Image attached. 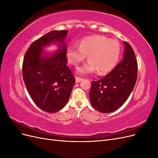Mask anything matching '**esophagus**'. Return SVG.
Listing matches in <instances>:
<instances>
[{
  "label": "esophagus",
  "instance_id": "34e87169",
  "mask_svg": "<svg viewBox=\"0 0 158 158\" xmlns=\"http://www.w3.org/2000/svg\"><path fill=\"white\" fill-rule=\"evenodd\" d=\"M75 80H76V82L78 83V82H81V81H82L83 79L81 78H79V77H77V76H76V77L75 78Z\"/></svg>",
  "mask_w": 158,
  "mask_h": 158
}]
</instances>
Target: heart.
Masks as SVG:
<instances>
[{
  "label": "heart",
  "mask_w": 158,
  "mask_h": 158,
  "mask_svg": "<svg viewBox=\"0 0 158 158\" xmlns=\"http://www.w3.org/2000/svg\"><path fill=\"white\" fill-rule=\"evenodd\" d=\"M121 54V46L115 40L103 35H93L84 38L79 46L70 45L66 49V58L69 63L77 65L88 55V61L77 68L79 74L94 73L103 74L111 71L117 64Z\"/></svg>",
  "instance_id": "1"
}]
</instances>
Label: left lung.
<instances>
[{
  "label": "left lung",
  "instance_id": "1",
  "mask_svg": "<svg viewBox=\"0 0 158 158\" xmlns=\"http://www.w3.org/2000/svg\"><path fill=\"white\" fill-rule=\"evenodd\" d=\"M123 59L106 77L93 81L89 94L90 102L97 111L108 113L125 103L135 87L137 79V60L132 47L123 42Z\"/></svg>",
  "mask_w": 158,
  "mask_h": 158
}]
</instances>
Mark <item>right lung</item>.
<instances>
[{
  "label": "right lung",
  "mask_w": 158,
  "mask_h": 158,
  "mask_svg": "<svg viewBox=\"0 0 158 158\" xmlns=\"http://www.w3.org/2000/svg\"><path fill=\"white\" fill-rule=\"evenodd\" d=\"M68 30L51 31L35 41L26 52L22 74L32 100L43 111L55 113L67 103L75 78L66 66ZM52 44L58 51L47 53L44 48Z\"/></svg>",
  "instance_id": "obj_1"
}]
</instances>
